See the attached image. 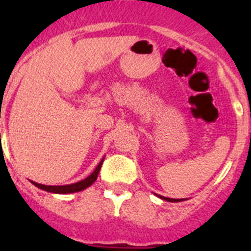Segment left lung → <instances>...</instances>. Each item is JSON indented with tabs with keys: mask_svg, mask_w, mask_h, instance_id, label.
<instances>
[{
	"mask_svg": "<svg viewBox=\"0 0 251 251\" xmlns=\"http://www.w3.org/2000/svg\"><path fill=\"white\" fill-rule=\"evenodd\" d=\"M157 197H159V199H162V200L168 201V202H181V201H185V199H170V197L161 196V195H157Z\"/></svg>",
	"mask_w": 251,
	"mask_h": 251,
	"instance_id": "1",
	"label": "left lung"
}]
</instances>
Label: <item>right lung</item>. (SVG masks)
I'll return each mask as SVG.
<instances>
[{
    "instance_id": "obj_1",
    "label": "right lung",
    "mask_w": 251,
    "mask_h": 251,
    "mask_svg": "<svg viewBox=\"0 0 251 251\" xmlns=\"http://www.w3.org/2000/svg\"><path fill=\"white\" fill-rule=\"evenodd\" d=\"M104 157L100 162H99V165L97 166L94 171H93L92 174L89 176L86 177V178L81 179L79 182L72 183V185H64V186H48V185H41V183L34 182V181H31L32 185H35L36 187H39L40 190H44V191L51 192V194H74V192H79L83 191L85 188H88L89 186H92L93 183L95 182V179L98 178L99 171H100L101 165H103Z\"/></svg>"
}]
</instances>
